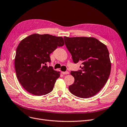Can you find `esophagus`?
<instances>
[{
	"label": "esophagus",
	"instance_id": "obj_1",
	"mask_svg": "<svg viewBox=\"0 0 127 127\" xmlns=\"http://www.w3.org/2000/svg\"><path fill=\"white\" fill-rule=\"evenodd\" d=\"M62 73L63 74H69V72L68 71H66V72H62Z\"/></svg>",
	"mask_w": 127,
	"mask_h": 127
}]
</instances>
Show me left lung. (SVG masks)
Here are the masks:
<instances>
[{"mask_svg":"<svg viewBox=\"0 0 127 127\" xmlns=\"http://www.w3.org/2000/svg\"><path fill=\"white\" fill-rule=\"evenodd\" d=\"M64 39L73 62L82 64L81 70L71 72L74 82L68 89L80 98L94 96L105 85L110 74L111 63L106 46L93 37Z\"/></svg>","mask_w":127,"mask_h":127,"instance_id":"1","label":"left lung"}]
</instances>
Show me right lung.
Returning <instances> with one entry per match:
<instances>
[{"label": "right lung", "mask_w": 127, "mask_h": 127, "mask_svg": "<svg viewBox=\"0 0 127 127\" xmlns=\"http://www.w3.org/2000/svg\"><path fill=\"white\" fill-rule=\"evenodd\" d=\"M64 45L62 37L48 34L35 33L21 40L14 64L18 80L27 92L41 96L52 91L60 72L46 65L51 62L50 54Z\"/></svg>", "instance_id": "right-lung-1"}]
</instances>
